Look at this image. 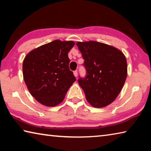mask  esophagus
Returning a JSON list of instances; mask_svg holds the SVG:
<instances>
[{
    "mask_svg": "<svg viewBox=\"0 0 151 151\" xmlns=\"http://www.w3.org/2000/svg\"><path fill=\"white\" fill-rule=\"evenodd\" d=\"M73 74H74V75H75V77H77V76H78V72H77V70H75V71H74Z\"/></svg>",
    "mask_w": 151,
    "mask_h": 151,
    "instance_id": "obj_1",
    "label": "esophagus"
}]
</instances>
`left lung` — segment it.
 <instances>
[{"label": "left lung", "instance_id": "left-lung-1", "mask_svg": "<svg viewBox=\"0 0 151 151\" xmlns=\"http://www.w3.org/2000/svg\"><path fill=\"white\" fill-rule=\"evenodd\" d=\"M76 45L85 60L86 76L78 79L87 101L93 107L111 104L121 91L127 76V63L122 51L93 40Z\"/></svg>", "mask_w": 151, "mask_h": 151}]
</instances>
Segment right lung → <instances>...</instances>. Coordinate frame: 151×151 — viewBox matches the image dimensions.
I'll return each mask as SVG.
<instances>
[{"label": "right lung", "mask_w": 151, "mask_h": 151, "mask_svg": "<svg viewBox=\"0 0 151 151\" xmlns=\"http://www.w3.org/2000/svg\"><path fill=\"white\" fill-rule=\"evenodd\" d=\"M75 42L55 40L29 52L22 64L23 78L30 93L39 103L55 106L62 103L76 81L68 67V53Z\"/></svg>", "instance_id": "1"}]
</instances>
